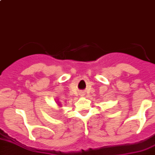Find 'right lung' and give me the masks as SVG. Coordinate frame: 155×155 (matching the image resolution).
<instances>
[{"label":"right lung","mask_w":155,"mask_h":155,"mask_svg":"<svg viewBox=\"0 0 155 155\" xmlns=\"http://www.w3.org/2000/svg\"><path fill=\"white\" fill-rule=\"evenodd\" d=\"M57 104L58 105V107H60V108H61L62 107H63V104H61V102L59 101L58 100H57Z\"/></svg>","instance_id":"right-lung-1"}]
</instances>
